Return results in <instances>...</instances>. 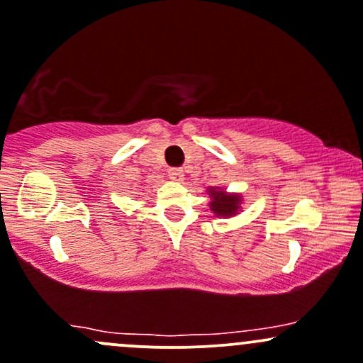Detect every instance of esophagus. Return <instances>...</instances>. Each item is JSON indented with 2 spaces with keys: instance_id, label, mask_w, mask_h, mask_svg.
Listing matches in <instances>:
<instances>
[{
  "instance_id": "34e87169",
  "label": "esophagus",
  "mask_w": 363,
  "mask_h": 363,
  "mask_svg": "<svg viewBox=\"0 0 363 363\" xmlns=\"http://www.w3.org/2000/svg\"><path fill=\"white\" fill-rule=\"evenodd\" d=\"M169 177L172 179V181H182V177H184V172H182L181 169H170Z\"/></svg>"
}]
</instances>
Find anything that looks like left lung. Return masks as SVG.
Returning <instances> with one entry per match:
<instances>
[{
  "label": "left lung",
  "mask_w": 363,
  "mask_h": 363,
  "mask_svg": "<svg viewBox=\"0 0 363 363\" xmlns=\"http://www.w3.org/2000/svg\"><path fill=\"white\" fill-rule=\"evenodd\" d=\"M211 208L213 211V213H217V216H235L236 212H238V207H240V196H236V194H226L224 191H219V189L212 188L211 191Z\"/></svg>",
  "instance_id": "8db88e82"
}]
</instances>
